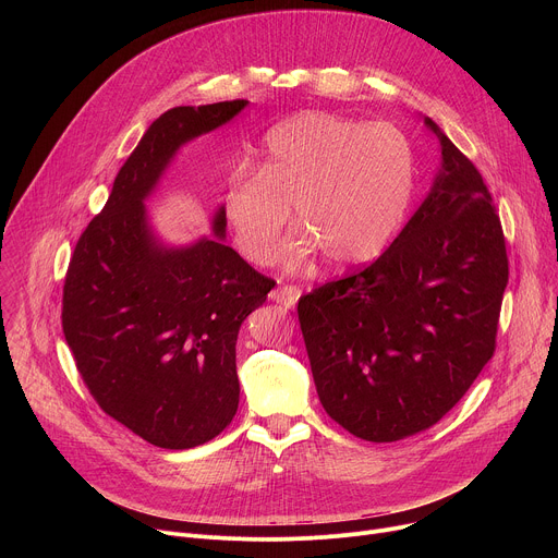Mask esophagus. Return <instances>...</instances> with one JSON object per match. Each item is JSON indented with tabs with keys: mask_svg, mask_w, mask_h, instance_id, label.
Segmentation results:
<instances>
[{
	"mask_svg": "<svg viewBox=\"0 0 558 558\" xmlns=\"http://www.w3.org/2000/svg\"><path fill=\"white\" fill-rule=\"evenodd\" d=\"M300 295H302L300 287H293V284H280V287H276V289L269 293V298H271L274 302H278V304H282V306H287V308H293V306L298 304Z\"/></svg>",
	"mask_w": 558,
	"mask_h": 558,
	"instance_id": "esophagus-1",
	"label": "esophagus"
}]
</instances>
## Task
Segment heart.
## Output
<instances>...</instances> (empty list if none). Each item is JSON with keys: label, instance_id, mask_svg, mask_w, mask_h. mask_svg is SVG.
I'll use <instances>...</instances> for the list:
<instances>
[{"label": "heart", "instance_id": "b5f03b06", "mask_svg": "<svg viewBox=\"0 0 558 558\" xmlns=\"http://www.w3.org/2000/svg\"><path fill=\"white\" fill-rule=\"evenodd\" d=\"M415 192L404 132L331 112L298 114L267 134L260 170L233 168L222 214L247 260L267 265L293 205L302 227L282 260L300 267L325 252L333 267L375 260L402 229Z\"/></svg>", "mask_w": 558, "mask_h": 558}]
</instances>
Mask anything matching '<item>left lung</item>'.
<instances>
[{
    "instance_id": "obj_1",
    "label": "left lung",
    "mask_w": 558,
    "mask_h": 558,
    "mask_svg": "<svg viewBox=\"0 0 558 558\" xmlns=\"http://www.w3.org/2000/svg\"><path fill=\"white\" fill-rule=\"evenodd\" d=\"M435 183L368 267L298 300L317 397L342 428L397 441L437 424L495 353L508 284L501 220L441 128Z\"/></svg>"
}]
</instances>
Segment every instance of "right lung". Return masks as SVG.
<instances>
[{"mask_svg":"<svg viewBox=\"0 0 558 558\" xmlns=\"http://www.w3.org/2000/svg\"><path fill=\"white\" fill-rule=\"evenodd\" d=\"M247 104L179 106L158 117L68 265L61 325L76 371L104 413L158 448H194L229 426L241 397L238 331L276 282L222 243V207L214 238L166 247L145 198L181 145Z\"/></svg>","mask_w":558,"mask_h":558,"instance_id":"1","label":"right lung"}]
</instances>
